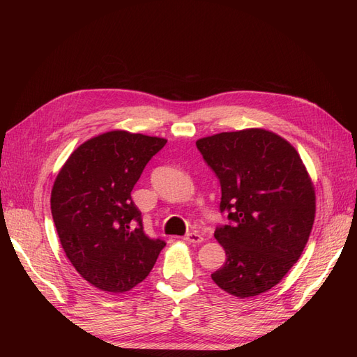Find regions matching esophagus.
Returning a JSON list of instances; mask_svg holds the SVG:
<instances>
[{"label": "esophagus", "instance_id": "esophagus-1", "mask_svg": "<svg viewBox=\"0 0 357 357\" xmlns=\"http://www.w3.org/2000/svg\"><path fill=\"white\" fill-rule=\"evenodd\" d=\"M185 241L192 243V244H199L204 241V238L199 232H189L185 235Z\"/></svg>", "mask_w": 357, "mask_h": 357}]
</instances>
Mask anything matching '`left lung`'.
<instances>
[{"label": "left lung", "instance_id": "obj_1", "mask_svg": "<svg viewBox=\"0 0 357 357\" xmlns=\"http://www.w3.org/2000/svg\"><path fill=\"white\" fill-rule=\"evenodd\" d=\"M220 180V210L232 225L214 232L226 261L211 274L226 294L252 298L282 282L304 252L316 190L296 149L264 128L197 139Z\"/></svg>", "mask_w": 357, "mask_h": 357}]
</instances>
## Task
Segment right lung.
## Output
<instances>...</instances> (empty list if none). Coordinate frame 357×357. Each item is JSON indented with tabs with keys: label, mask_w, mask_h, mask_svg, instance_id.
<instances>
[{
	"label": "right lung",
	"mask_w": 357,
	"mask_h": 357,
	"mask_svg": "<svg viewBox=\"0 0 357 357\" xmlns=\"http://www.w3.org/2000/svg\"><path fill=\"white\" fill-rule=\"evenodd\" d=\"M165 143L114 129L80 144L58 172L50 208L59 241L75 271L96 289L131 290L165 247L144 234L142 211L131 198L146 164Z\"/></svg>",
	"instance_id": "1"
}]
</instances>
